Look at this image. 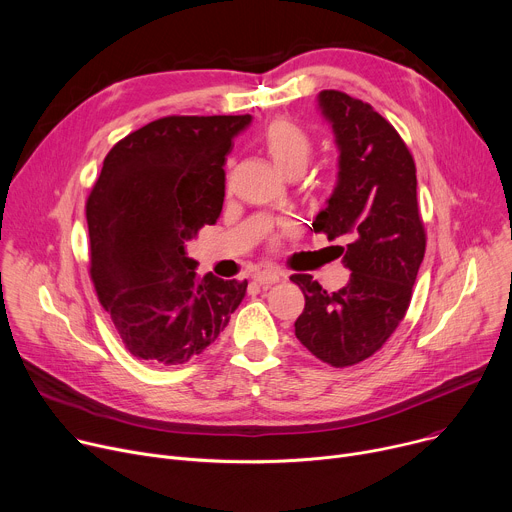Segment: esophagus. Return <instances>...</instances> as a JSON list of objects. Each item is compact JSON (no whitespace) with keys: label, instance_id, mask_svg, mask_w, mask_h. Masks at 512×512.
Instances as JSON below:
<instances>
[{"label":"esophagus","instance_id":"34e87169","mask_svg":"<svg viewBox=\"0 0 512 512\" xmlns=\"http://www.w3.org/2000/svg\"><path fill=\"white\" fill-rule=\"evenodd\" d=\"M283 277H285V274H283L279 268H264V270H258V272L254 274V281L268 287V285L279 283Z\"/></svg>","mask_w":512,"mask_h":512}]
</instances>
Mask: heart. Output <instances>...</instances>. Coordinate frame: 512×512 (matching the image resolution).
I'll use <instances>...</instances> for the list:
<instances>
[{
    "mask_svg": "<svg viewBox=\"0 0 512 512\" xmlns=\"http://www.w3.org/2000/svg\"><path fill=\"white\" fill-rule=\"evenodd\" d=\"M262 149L281 172H303L313 155L311 135L291 119H274L262 133Z\"/></svg>",
    "mask_w": 512,
    "mask_h": 512,
    "instance_id": "obj_1",
    "label": "heart"
}]
</instances>
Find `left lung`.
I'll use <instances>...</instances> for the list:
<instances>
[{
  "mask_svg": "<svg viewBox=\"0 0 512 512\" xmlns=\"http://www.w3.org/2000/svg\"><path fill=\"white\" fill-rule=\"evenodd\" d=\"M340 149V172L313 229L340 248L350 281L328 293L311 274H293L305 307L297 340L330 367L357 365L387 342L404 320L426 250L416 199L414 157L389 121L340 90L320 92Z\"/></svg>",
  "mask_w": 512,
  "mask_h": 512,
  "instance_id": "obj_1",
  "label": "left lung"
}]
</instances>
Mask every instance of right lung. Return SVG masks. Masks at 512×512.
<instances>
[{
    "mask_svg": "<svg viewBox=\"0 0 512 512\" xmlns=\"http://www.w3.org/2000/svg\"><path fill=\"white\" fill-rule=\"evenodd\" d=\"M252 121L164 116L116 143L88 196L90 279L133 357L182 365L225 330L248 281L196 279L184 244L221 215L225 160Z\"/></svg>",
    "mask_w": 512,
    "mask_h": 512,
    "instance_id": "obj_1",
    "label": "right lung"
}]
</instances>
